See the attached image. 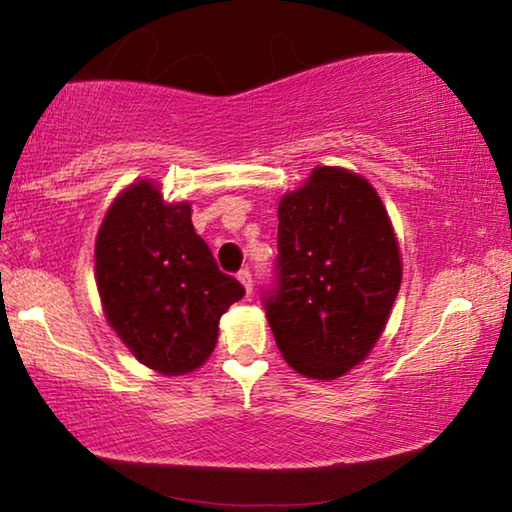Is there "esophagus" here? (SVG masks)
<instances>
[{"mask_svg": "<svg viewBox=\"0 0 512 512\" xmlns=\"http://www.w3.org/2000/svg\"><path fill=\"white\" fill-rule=\"evenodd\" d=\"M238 279L242 281L244 291L251 293V288H254V279H251V272H249V268H242V270L238 272Z\"/></svg>", "mask_w": 512, "mask_h": 512, "instance_id": "obj_1", "label": "esophagus"}]
</instances>
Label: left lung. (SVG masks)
Segmentation results:
<instances>
[{
  "instance_id": "obj_1",
  "label": "left lung",
  "mask_w": 512,
  "mask_h": 512,
  "mask_svg": "<svg viewBox=\"0 0 512 512\" xmlns=\"http://www.w3.org/2000/svg\"><path fill=\"white\" fill-rule=\"evenodd\" d=\"M277 261L263 307L281 355L332 381L365 360L402 284L388 212L372 184L321 166L281 198Z\"/></svg>"
}]
</instances>
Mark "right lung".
Returning <instances> with one entry per match:
<instances>
[{"instance_id": "obj_1", "label": "right lung", "mask_w": 512, "mask_h": 512, "mask_svg": "<svg viewBox=\"0 0 512 512\" xmlns=\"http://www.w3.org/2000/svg\"><path fill=\"white\" fill-rule=\"evenodd\" d=\"M96 286L122 342L168 376L203 365L221 314L244 295L194 231L189 203L166 205L150 182L131 184L103 219Z\"/></svg>"}]
</instances>
